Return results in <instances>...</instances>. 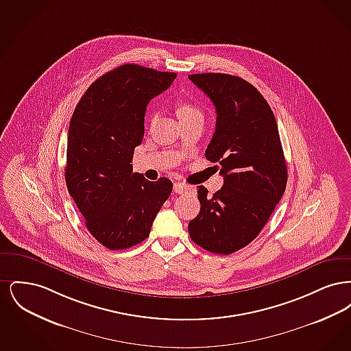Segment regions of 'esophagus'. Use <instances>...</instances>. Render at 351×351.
<instances>
[{"mask_svg":"<svg viewBox=\"0 0 351 351\" xmlns=\"http://www.w3.org/2000/svg\"><path fill=\"white\" fill-rule=\"evenodd\" d=\"M173 191L176 193H179V195H183L185 192H193L195 189L191 185H186L183 182H176V183L173 184Z\"/></svg>","mask_w":351,"mask_h":351,"instance_id":"obj_1","label":"esophagus"}]
</instances>
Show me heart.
Listing matches in <instances>:
<instances>
[{
  "label": "heart",
  "mask_w": 351,
  "mask_h": 351,
  "mask_svg": "<svg viewBox=\"0 0 351 351\" xmlns=\"http://www.w3.org/2000/svg\"><path fill=\"white\" fill-rule=\"evenodd\" d=\"M156 113H151L150 118L154 119ZM178 116L180 122L189 121V119H204V114L200 108L192 102H182L178 105Z\"/></svg>",
  "instance_id": "1"
}]
</instances>
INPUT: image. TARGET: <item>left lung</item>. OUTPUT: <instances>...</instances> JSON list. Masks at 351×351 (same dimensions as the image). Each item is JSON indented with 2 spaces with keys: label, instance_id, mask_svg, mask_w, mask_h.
Returning a JSON list of instances; mask_svg holds the SVG:
<instances>
[{
  "label": "left lung",
  "instance_id": "obj_1",
  "mask_svg": "<svg viewBox=\"0 0 351 351\" xmlns=\"http://www.w3.org/2000/svg\"><path fill=\"white\" fill-rule=\"evenodd\" d=\"M188 77L216 106V132L205 158L218 163L223 176L213 196L197 186L200 213L188 232L202 249L229 255L258 237L282 199L288 173L283 147L275 116L254 85L226 73Z\"/></svg>",
  "mask_w": 351,
  "mask_h": 351
}]
</instances>
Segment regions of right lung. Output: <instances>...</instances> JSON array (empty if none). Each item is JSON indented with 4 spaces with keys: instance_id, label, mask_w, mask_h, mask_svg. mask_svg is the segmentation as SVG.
<instances>
[{
    "instance_id": "obj_1",
    "label": "right lung",
    "mask_w": 351,
    "mask_h": 351,
    "mask_svg": "<svg viewBox=\"0 0 351 351\" xmlns=\"http://www.w3.org/2000/svg\"><path fill=\"white\" fill-rule=\"evenodd\" d=\"M176 79L138 64L102 75L76 105L68 129L66 184L85 226L102 246L123 250L145 241L172 182L133 172L146 106Z\"/></svg>"
}]
</instances>
